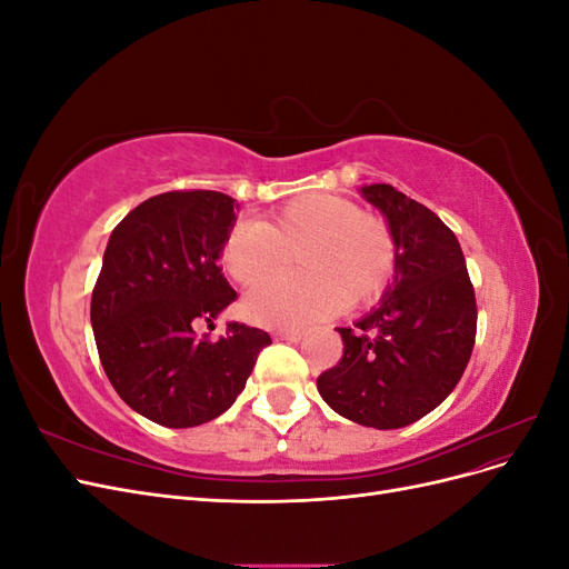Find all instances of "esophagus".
Wrapping results in <instances>:
<instances>
[{
	"label": "esophagus",
	"instance_id": "esophagus-1",
	"mask_svg": "<svg viewBox=\"0 0 569 569\" xmlns=\"http://www.w3.org/2000/svg\"><path fill=\"white\" fill-rule=\"evenodd\" d=\"M303 337V330H278L274 332V339L280 341H299Z\"/></svg>",
	"mask_w": 569,
	"mask_h": 569
}]
</instances>
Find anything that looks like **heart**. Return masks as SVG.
Returning a JSON list of instances; mask_svg holds the SVG:
<instances>
[{
    "mask_svg": "<svg viewBox=\"0 0 569 569\" xmlns=\"http://www.w3.org/2000/svg\"><path fill=\"white\" fill-rule=\"evenodd\" d=\"M297 248L301 272L251 289L244 299L249 320L287 330L343 306H370L385 295L396 270L389 222L327 192L291 199L261 222H237L222 239L220 261L239 284H253L280 270L287 251Z\"/></svg>",
    "mask_w": 569,
    "mask_h": 569,
    "instance_id": "1",
    "label": "heart"
}]
</instances>
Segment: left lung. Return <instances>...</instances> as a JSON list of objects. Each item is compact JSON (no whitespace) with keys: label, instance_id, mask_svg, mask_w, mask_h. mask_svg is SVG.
<instances>
[{"label":"left lung","instance_id":"8db88e82","mask_svg":"<svg viewBox=\"0 0 569 569\" xmlns=\"http://www.w3.org/2000/svg\"><path fill=\"white\" fill-rule=\"evenodd\" d=\"M396 239V270L382 303L337 327L339 363L318 391L341 418L399 429L432 412L462 377L477 335V301L456 234L427 206L391 184H366Z\"/></svg>","mask_w":569,"mask_h":569}]
</instances>
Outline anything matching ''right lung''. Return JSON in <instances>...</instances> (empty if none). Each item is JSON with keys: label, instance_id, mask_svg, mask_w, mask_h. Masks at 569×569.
Wrapping results in <instances>:
<instances>
[{"label": "right lung", "instance_id": "obj_1", "mask_svg": "<svg viewBox=\"0 0 569 569\" xmlns=\"http://www.w3.org/2000/svg\"><path fill=\"white\" fill-rule=\"evenodd\" d=\"M237 209L211 189L166 192L109 237L90 308L97 351L120 399L151 422L182 429L222 416L270 343L242 322L218 341L194 332L237 299L218 263Z\"/></svg>", "mask_w": 569, "mask_h": 569}]
</instances>
